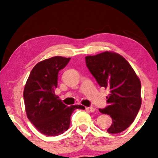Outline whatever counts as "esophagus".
<instances>
[{
	"label": "esophagus",
	"mask_w": 158,
	"mask_h": 158,
	"mask_svg": "<svg viewBox=\"0 0 158 158\" xmlns=\"http://www.w3.org/2000/svg\"><path fill=\"white\" fill-rule=\"evenodd\" d=\"M85 109H86V110H87L88 111H89V112H94V111H95V109L92 107V106H89V107H86V108H85Z\"/></svg>",
	"instance_id": "1"
}]
</instances>
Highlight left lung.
<instances>
[{
    "mask_svg": "<svg viewBox=\"0 0 158 158\" xmlns=\"http://www.w3.org/2000/svg\"><path fill=\"white\" fill-rule=\"evenodd\" d=\"M90 73L101 87L110 90L108 106L100 109L109 115L112 124L110 134L126 130L135 121L141 105V81L130 63L116 53L105 52L85 58Z\"/></svg>",
    "mask_w": 158,
    "mask_h": 158,
    "instance_id": "left-lung-1",
    "label": "left lung"
}]
</instances>
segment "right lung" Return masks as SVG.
Returning <instances> with one entry per match:
<instances>
[{"label": "right lung", "mask_w": 158, "mask_h": 158, "mask_svg": "<svg viewBox=\"0 0 158 158\" xmlns=\"http://www.w3.org/2000/svg\"><path fill=\"white\" fill-rule=\"evenodd\" d=\"M70 58L54 56L34 67L26 83L23 99L27 117L43 135L54 137L68 130L70 116L82 105L67 106L55 94L58 72L68 65Z\"/></svg>", "instance_id": "right-lung-1"}]
</instances>
